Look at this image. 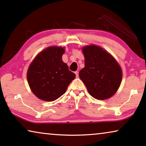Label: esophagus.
I'll return each instance as SVG.
<instances>
[{"label":"esophagus","mask_w":146,"mask_h":146,"mask_svg":"<svg viewBox=\"0 0 146 146\" xmlns=\"http://www.w3.org/2000/svg\"><path fill=\"white\" fill-rule=\"evenodd\" d=\"M75 75H76V77H79V72H78L77 71H75Z\"/></svg>","instance_id":"esophagus-1"}]
</instances>
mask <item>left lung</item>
Instances as JSON below:
<instances>
[{
	"mask_svg": "<svg viewBox=\"0 0 146 146\" xmlns=\"http://www.w3.org/2000/svg\"><path fill=\"white\" fill-rule=\"evenodd\" d=\"M84 67L79 71L80 79L89 94L97 100H106L113 96L120 86L122 70L110 53L100 46L82 48Z\"/></svg>",
	"mask_w": 146,
	"mask_h": 146,
	"instance_id": "obj_1",
	"label": "left lung"
}]
</instances>
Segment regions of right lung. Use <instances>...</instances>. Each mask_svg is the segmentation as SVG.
Listing matches in <instances>:
<instances>
[{
  "label": "right lung",
  "mask_w": 146,
  "mask_h": 146,
  "mask_svg": "<svg viewBox=\"0 0 146 146\" xmlns=\"http://www.w3.org/2000/svg\"><path fill=\"white\" fill-rule=\"evenodd\" d=\"M64 48L50 46L41 51L30 64L27 78L33 93L42 100L52 102L66 92L75 74L62 61Z\"/></svg>",
  "instance_id": "right-lung-1"
}]
</instances>
